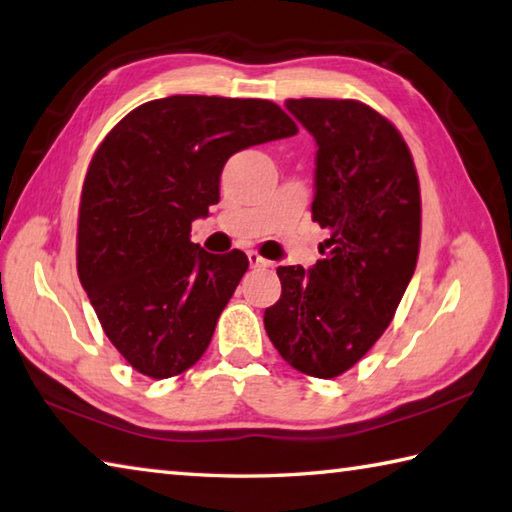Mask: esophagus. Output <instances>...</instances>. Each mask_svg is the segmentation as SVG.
Listing matches in <instances>:
<instances>
[{"label":"esophagus","instance_id":"esophagus-1","mask_svg":"<svg viewBox=\"0 0 512 512\" xmlns=\"http://www.w3.org/2000/svg\"><path fill=\"white\" fill-rule=\"evenodd\" d=\"M248 262H250V266H253V268H270L268 259H264L262 255H259L257 250H250V253H248Z\"/></svg>","mask_w":512,"mask_h":512}]
</instances>
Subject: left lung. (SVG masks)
<instances>
[{
  "instance_id": "1",
  "label": "left lung",
  "mask_w": 512,
  "mask_h": 512,
  "mask_svg": "<svg viewBox=\"0 0 512 512\" xmlns=\"http://www.w3.org/2000/svg\"><path fill=\"white\" fill-rule=\"evenodd\" d=\"M317 142L313 222L330 230L324 259L279 266V302L266 308L270 342L299 373L330 379L362 359L415 273L422 197L399 130L357 99H288Z\"/></svg>"
}]
</instances>
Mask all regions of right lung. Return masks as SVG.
Listing matches in <instances>:
<instances>
[{
  "label": "right lung",
  "instance_id": "obj_1",
  "mask_svg": "<svg viewBox=\"0 0 512 512\" xmlns=\"http://www.w3.org/2000/svg\"><path fill=\"white\" fill-rule=\"evenodd\" d=\"M295 133L268 99L173 95L130 110L95 150L79 202L77 275L137 373L175 377L206 353L248 257L206 253L190 242V224L219 202L230 155Z\"/></svg>",
  "mask_w": 512,
  "mask_h": 512
}]
</instances>
